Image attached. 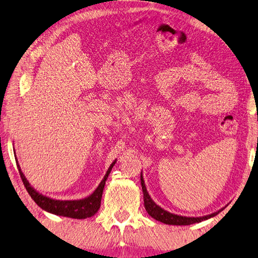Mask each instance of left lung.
<instances>
[{"mask_svg": "<svg viewBox=\"0 0 258 258\" xmlns=\"http://www.w3.org/2000/svg\"><path fill=\"white\" fill-rule=\"evenodd\" d=\"M140 181H141V187H143V192H144V203H145V208L147 210L150 216L158 220V222H161L167 225H191V224H196V223H201L203 220H207L209 218H212L214 216L218 215V212H215L210 215H206V216H202V217H187V216H180V215H176L167 212L164 208H161L159 205H157L154 201H152L149 192L147 191L146 188V183L144 180V176L143 172L140 173Z\"/></svg>", "mask_w": 258, "mask_h": 258, "instance_id": "left-lung-1", "label": "left lung"}]
</instances>
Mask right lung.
<instances>
[{
	"instance_id": "1",
	"label": "right lung",
	"mask_w": 258,
	"mask_h": 258,
	"mask_svg": "<svg viewBox=\"0 0 258 258\" xmlns=\"http://www.w3.org/2000/svg\"><path fill=\"white\" fill-rule=\"evenodd\" d=\"M114 160L104 175L103 179L99 183V186L96 188L90 196L86 198L78 199V201H56V199L46 197L42 195L39 191H36L35 189L30 185V182L26 180L24 173L21 170V167L18 162V169L20 172V176L22 178V181L24 183V187L28 190L29 195L33 199L35 204L40 206L45 212L57 215V216L63 217H69V218H77V219H86L89 217H92L94 214L98 213L100 208V204H101L102 192L104 185H106V180L109 176L110 171H111L112 167L115 164Z\"/></svg>"
}]
</instances>
